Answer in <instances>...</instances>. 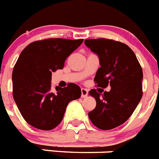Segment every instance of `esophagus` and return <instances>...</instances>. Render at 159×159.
I'll list each match as a JSON object with an SVG mask.
<instances>
[{"label":"esophagus","instance_id":"34e87169","mask_svg":"<svg viewBox=\"0 0 159 159\" xmlns=\"http://www.w3.org/2000/svg\"><path fill=\"white\" fill-rule=\"evenodd\" d=\"M89 94V91L87 90L86 89H81V97L82 98H85L88 96Z\"/></svg>","mask_w":159,"mask_h":159}]
</instances>
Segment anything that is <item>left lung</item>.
Instances as JSON below:
<instances>
[{"label": "left lung", "instance_id": "1", "mask_svg": "<svg viewBox=\"0 0 159 159\" xmlns=\"http://www.w3.org/2000/svg\"><path fill=\"white\" fill-rule=\"evenodd\" d=\"M84 43L98 55L100 67L94 81L109 92L89 91L96 106L89 112L93 124L103 130L114 129L129 118L142 96L143 73L134 51L125 43L106 39H86Z\"/></svg>", "mask_w": 159, "mask_h": 159}]
</instances>
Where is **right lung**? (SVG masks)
<instances>
[{"label": "right lung", "instance_id": "1", "mask_svg": "<svg viewBox=\"0 0 159 159\" xmlns=\"http://www.w3.org/2000/svg\"><path fill=\"white\" fill-rule=\"evenodd\" d=\"M83 39H48L31 43L20 54L13 67V96L21 116L34 128L55 129L62 121L70 101L81 96L80 88L70 83L51 90L52 72L63 69L65 60Z\"/></svg>", "mask_w": 159, "mask_h": 159}]
</instances>
